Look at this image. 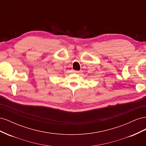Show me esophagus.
Wrapping results in <instances>:
<instances>
[{
  "label": "esophagus",
  "mask_w": 146,
  "mask_h": 146,
  "mask_svg": "<svg viewBox=\"0 0 146 146\" xmlns=\"http://www.w3.org/2000/svg\"><path fill=\"white\" fill-rule=\"evenodd\" d=\"M73 72L74 73H76V74H78L79 72H80V71H79V70H73Z\"/></svg>",
  "instance_id": "34e87169"
}]
</instances>
